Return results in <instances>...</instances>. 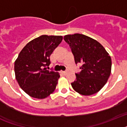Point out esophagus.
I'll return each instance as SVG.
<instances>
[{
  "label": "esophagus",
  "mask_w": 127,
  "mask_h": 127,
  "mask_svg": "<svg viewBox=\"0 0 127 127\" xmlns=\"http://www.w3.org/2000/svg\"><path fill=\"white\" fill-rule=\"evenodd\" d=\"M63 74H64V75H66V74L68 73V71H62L61 72Z\"/></svg>",
  "instance_id": "esophagus-1"
}]
</instances>
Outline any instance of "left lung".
<instances>
[{
  "label": "left lung",
  "instance_id": "obj_1",
  "mask_svg": "<svg viewBox=\"0 0 127 127\" xmlns=\"http://www.w3.org/2000/svg\"><path fill=\"white\" fill-rule=\"evenodd\" d=\"M76 64H82L72 87L78 94L90 95L98 92L106 84L111 71V59L101 44L85 35H66Z\"/></svg>",
  "mask_w": 127,
  "mask_h": 127
}]
</instances>
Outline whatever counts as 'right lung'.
Instances as JSON below:
<instances>
[{
    "label": "right lung",
    "instance_id": "right-lung-1",
    "mask_svg": "<svg viewBox=\"0 0 127 127\" xmlns=\"http://www.w3.org/2000/svg\"><path fill=\"white\" fill-rule=\"evenodd\" d=\"M63 40L61 35H43L23 48L15 61L16 79L30 96L44 99L53 92L60 78L59 72L49 71L50 55Z\"/></svg>",
    "mask_w": 127,
    "mask_h": 127
}]
</instances>
